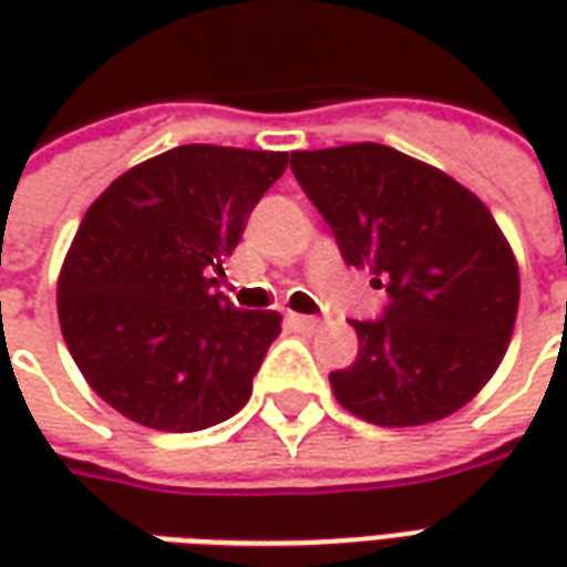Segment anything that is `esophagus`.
<instances>
[{
	"mask_svg": "<svg viewBox=\"0 0 567 567\" xmlns=\"http://www.w3.org/2000/svg\"><path fill=\"white\" fill-rule=\"evenodd\" d=\"M285 321H288L291 328H297V331H316V324H319L312 316H300V312H288Z\"/></svg>",
	"mask_w": 567,
	"mask_h": 567,
	"instance_id": "1",
	"label": "esophagus"
}]
</instances>
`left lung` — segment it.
I'll return each mask as SVG.
<instances>
[{"instance_id":"1","label":"left lung","mask_w":567,"mask_h":567,"mask_svg":"<svg viewBox=\"0 0 567 567\" xmlns=\"http://www.w3.org/2000/svg\"><path fill=\"white\" fill-rule=\"evenodd\" d=\"M291 169L346 264L392 297L380 321H352L355 364L331 373L340 406L370 425L413 427L474 401L519 309L516 255L486 203L380 142L295 151Z\"/></svg>"}]
</instances>
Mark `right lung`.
I'll return each instance as SVG.
<instances>
[{
	"label": "right lung",
	"mask_w": 567,
	"mask_h": 567,
	"mask_svg": "<svg viewBox=\"0 0 567 567\" xmlns=\"http://www.w3.org/2000/svg\"><path fill=\"white\" fill-rule=\"evenodd\" d=\"M288 151L178 145L117 175L69 246L56 316L81 377L121 416L203 431L239 413L279 312L215 291Z\"/></svg>",
	"instance_id": "add662e5"
}]
</instances>
